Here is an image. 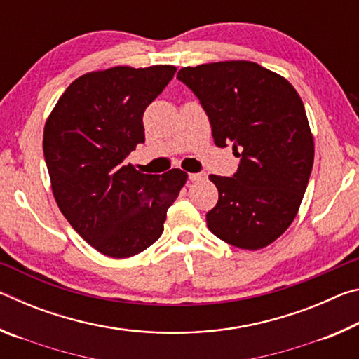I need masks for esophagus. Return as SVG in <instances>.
Listing matches in <instances>:
<instances>
[{
	"instance_id": "esophagus-1",
	"label": "esophagus",
	"mask_w": 359,
	"mask_h": 359,
	"mask_svg": "<svg viewBox=\"0 0 359 359\" xmlns=\"http://www.w3.org/2000/svg\"><path fill=\"white\" fill-rule=\"evenodd\" d=\"M188 177H190L191 182H194V180H203L205 175L203 172H190L188 174Z\"/></svg>"
}]
</instances>
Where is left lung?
<instances>
[{"label":"left lung","instance_id":"obj_1","mask_svg":"<svg viewBox=\"0 0 359 359\" xmlns=\"http://www.w3.org/2000/svg\"><path fill=\"white\" fill-rule=\"evenodd\" d=\"M177 79L198 96L218 147L233 145V177L209 175L218 203L208 226L228 244L259 250L288 229L313 166V136L301 96L277 72L245 60L187 66Z\"/></svg>","mask_w":359,"mask_h":359}]
</instances>
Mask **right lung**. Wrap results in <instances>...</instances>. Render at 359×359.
I'll list each match as a JSON object with an SVG mask.
<instances>
[{
    "mask_svg": "<svg viewBox=\"0 0 359 359\" xmlns=\"http://www.w3.org/2000/svg\"><path fill=\"white\" fill-rule=\"evenodd\" d=\"M177 68L115 66L77 77L44 126L46 165L60 210L100 253L128 258L165 229L188 174H142L125 165L145 141L142 115Z\"/></svg>",
    "mask_w": 359,
    "mask_h": 359,
    "instance_id": "1",
    "label": "right lung"
}]
</instances>
